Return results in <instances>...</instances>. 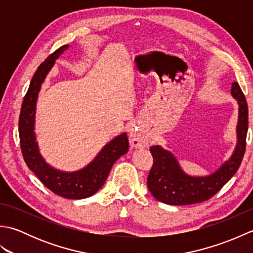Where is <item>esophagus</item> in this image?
Segmentation results:
<instances>
[{
	"mask_svg": "<svg viewBox=\"0 0 253 253\" xmlns=\"http://www.w3.org/2000/svg\"><path fill=\"white\" fill-rule=\"evenodd\" d=\"M129 142L131 144V147L133 148H143L148 146L147 142L139 136V133L136 131L135 127L132 126L129 128Z\"/></svg>",
	"mask_w": 253,
	"mask_h": 253,
	"instance_id": "1",
	"label": "esophagus"
}]
</instances>
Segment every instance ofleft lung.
Returning <instances> with one entry per match:
<instances>
[{"instance_id":"left-lung-1","label":"left lung","mask_w":253,"mask_h":253,"mask_svg":"<svg viewBox=\"0 0 253 253\" xmlns=\"http://www.w3.org/2000/svg\"><path fill=\"white\" fill-rule=\"evenodd\" d=\"M232 95L239 105L237 144L228 161L208 176H190L181 169L174 154L160 146L150 148L153 165L147 185L157 200L170 206H187L212 198L232 178L243 161L248 131V105L238 83L232 84Z\"/></svg>"}]
</instances>
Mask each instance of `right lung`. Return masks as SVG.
Listing matches in <instances>:
<instances>
[{"label": "right lung", "mask_w": 253, "mask_h": 253, "mask_svg": "<svg viewBox=\"0 0 253 253\" xmlns=\"http://www.w3.org/2000/svg\"><path fill=\"white\" fill-rule=\"evenodd\" d=\"M68 44L61 46L40 64L31 79L24 98L19 115L20 148L25 162L39 180L55 195L72 200L91 197L104 185L113 164L127 153L129 143L126 132L117 136L101 150L94 160L85 168L76 171L58 170L47 164L40 154L35 133V118L38 94L47 73L51 71Z\"/></svg>", "instance_id": "right-lung-1"}]
</instances>
